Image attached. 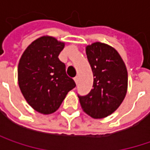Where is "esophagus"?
<instances>
[{
  "label": "esophagus",
  "mask_w": 150,
  "mask_h": 150,
  "mask_svg": "<svg viewBox=\"0 0 150 150\" xmlns=\"http://www.w3.org/2000/svg\"><path fill=\"white\" fill-rule=\"evenodd\" d=\"M74 81H75V83L78 84V82H79V77L78 76H75V78H74Z\"/></svg>",
  "instance_id": "1"
}]
</instances>
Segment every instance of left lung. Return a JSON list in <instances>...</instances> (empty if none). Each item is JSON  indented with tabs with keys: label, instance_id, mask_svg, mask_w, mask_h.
I'll list each match as a JSON object with an SVG mask.
<instances>
[{
	"label": "left lung",
	"instance_id": "obj_1",
	"mask_svg": "<svg viewBox=\"0 0 150 150\" xmlns=\"http://www.w3.org/2000/svg\"><path fill=\"white\" fill-rule=\"evenodd\" d=\"M93 73V86L86 96L78 95L83 111L94 119L114 113L124 100L127 91V70L118 52L101 42L86 47Z\"/></svg>",
	"mask_w": 150,
	"mask_h": 150
}]
</instances>
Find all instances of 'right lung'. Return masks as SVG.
I'll list each match as a JSON object with an SVG mask.
<instances>
[{
  "mask_svg": "<svg viewBox=\"0 0 150 150\" xmlns=\"http://www.w3.org/2000/svg\"><path fill=\"white\" fill-rule=\"evenodd\" d=\"M64 43L42 36L25 49L18 67V81L23 96L31 107L43 115L55 112L67 93L75 87L58 58Z\"/></svg>",
  "mask_w": 150,
  "mask_h": 150,
  "instance_id": "obj_1",
  "label": "right lung"
}]
</instances>
